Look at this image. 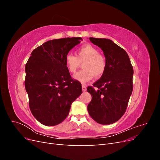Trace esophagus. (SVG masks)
Masks as SVG:
<instances>
[{
  "label": "esophagus",
  "mask_w": 160,
  "mask_h": 160,
  "mask_svg": "<svg viewBox=\"0 0 160 160\" xmlns=\"http://www.w3.org/2000/svg\"><path fill=\"white\" fill-rule=\"evenodd\" d=\"M86 90H87L86 87L84 85H82V91H83V92H85V91H86Z\"/></svg>",
  "instance_id": "34e87169"
}]
</instances>
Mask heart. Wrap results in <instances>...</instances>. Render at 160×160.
I'll return each mask as SVG.
<instances>
[{
    "instance_id": "obj_1",
    "label": "heart",
    "mask_w": 160,
    "mask_h": 160,
    "mask_svg": "<svg viewBox=\"0 0 160 160\" xmlns=\"http://www.w3.org/2000/svg\"><path fill=\"white\" fill-rule=\"evenodd\" d=\"M83 62V69L74 75V79L85 83L94 76L97 78L102 76L107 67V61L103 55L99 54L98 49L90 44L80 47L76 51V56L71 52L65 57V64L67 70L74 73Z\"/></svg>"
}]
</instances>
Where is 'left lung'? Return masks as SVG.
<instances>
[{"label": "left lung", "instance_id": "1", "mask_svg": "<svg viewBox=\"0 0 160 160\" xmlns=\"http://www.w3.org/2000/svg\"><path fill=\"white\" fill-rule=\"evenodd\" d=\"M92 43L100 47L107 61L104 74L87 89L92 99L88 112L96 122L112 124L126 111L133 91V69L129 57L123 49L107 38L91 37Z\"/></svg>", "mask_w": 160, "mask_h": 160}]
</instances>
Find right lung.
<instances>
[{"label":"right lung","mask_w":160,"mask_h":160,"mask_svg":"<svg viewBox=\"0 0 160 160\" xmlns=\"http://www.w3.org/2000/svg\"><path fill=\"white\" fill-rule=\"evenodd\" d=\"M82 40L62 38L47 41L31 52L25 65V89L34 117L53 126L67 117L72 103L82 93L81 85L72 79L65 57Z\"/></svg>","instance_id":"add662e5"}]
</instances>
